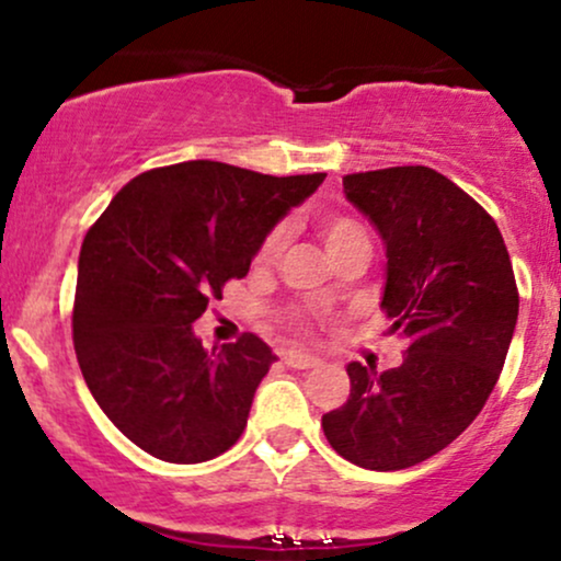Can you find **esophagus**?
<instances>
[{"instance_id": "esophagus-1", "label": "esophagus", "mask_w": 561, "mask_h": 561, "mask_svg": "<svg viewBox=\"0 0 561 561\" xmlns=\"http://www.w3.org/2000/svg\"><path fill=\"white\" fill-rule=\"evenodd\" d=\"M282 362L293 369H313L319 366V358L311 356V353H300V351H282Z\"/></svg>"}]
</instances>
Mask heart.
I'll return each instance as SVG.
<instances>
[{
    "label": "heart",
    "instance_id": "heart-1",
    "mask_svg": "<svg viewBox=\"0 0 561 561\" xmlns=\"http://www.w3.org/2000/svg\"><path fill=\"white\" fill-rule=\"evenodd\" d=\"M319 231H321V240H324L327 250L332 253H337V250H343L345 244L362 240L364 229L358 227L353 218H343V216H332V218H324V221L319 224ZM285 248V227H276L266 234V240L261 242L259 248V263H272L276 255H279V250Z\"/></svg>",
    "mask_w": 561,
    "mask_h": 561
}]
</instances>
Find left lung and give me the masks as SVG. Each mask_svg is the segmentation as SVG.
<instances>
[{
    "label": "left lung",
    "instance_id": "1",
    "mask_svg": "<svg viewBox=\"0 0 561 561\" xmlns=\"http://www.w3.org/2000/svg\"><path fill=\"white\" fill-rule=\"evenodd\" d=\"M343 192L382 237V308L405 356L379 375L347 364L351 396L321 427L351 465L392 472L435 456L474 422L506 362L519 295L495 221L443 173H351Z\"/></svg>",
    "mask_w": 561,
    "mask_h": 561
}]
</instances>
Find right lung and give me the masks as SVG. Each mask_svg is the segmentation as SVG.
Masks as SVG:
<instances>
[{
    "label": "right lung",
    "mask_w": 561,
    "mask_h": 561,
    "mask_svg": "<svg viewBox=\"0 0 561 561\" xmlns=\"http://www.w3.org/2000/svg\"><path fill=\"white\" fill-rule=\"evenodd\" d=\"M324 176L186 160L139 173L87 231L76 356L94 401L134 446L197 465L240 440L276 356L250 332L208 353L192 324Z\"/></svg>",
    "instance_id": "add662e5"
}]
</instances>
